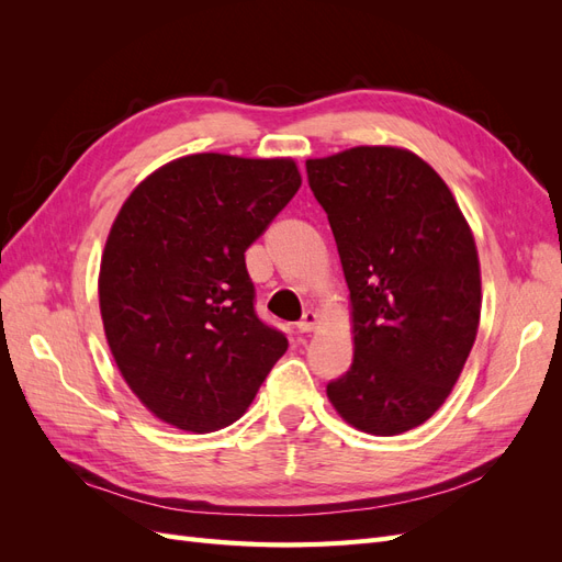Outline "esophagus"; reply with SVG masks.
<instances>
[{"mask_svg": "<svg viewBox=\"0 0 562 562\" xmlns=\"http://www.w3.org/2000/svg\"><path fill=\"white\" fill-rule=\"evenodd\" d=\"M318 326V314L316 312H304L302 321L297 323V330L300 333H312Z\"/></svg>", "mask_w": 562, "mask_h": 562, "instance_id": "1", "label": "esophagus"}]
</instances>
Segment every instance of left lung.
<instances>
[{"label": "left lung", "mask_w": 562, "mask_h": 562, "mask_svg": "<svg viewBox=\"0 0 562 562\" xmlns=\"http://www.w3.org/2000/svg\"><path fill=\"white\" fill-rule=\"evenodd\" d=\"M349 288L353 361L326 386L353 429L398 436L462 375L481 323V262L450 187L415 151L359 145L307 159Z\"/></svg>", "instance_id": "8db88e82"}]
</instances>
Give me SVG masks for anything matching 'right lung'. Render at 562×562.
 Returning a JSON list of instances; mask_svg holds the SVG:
<instances>
[{
	"label": "right lung",
	"instance_id": "obj_1",
	"mask_svg": "<svg viewBox=\"0 0 562 562\" xmlns=\"http://www.w3.org/2000/svg\"><path fill=\"white\" fill-rule=\"evenodd\" d=\"M302 184L291 157L201 151L159 166L119 209L98 274L114 363L157 419H239L288 349L252 310L244 252Z\"/></svg>",
	"mask_w": 562,
	"mask_h": 562
}]
</instances>
